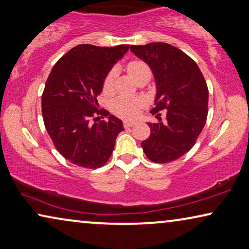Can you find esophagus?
Masks as SVG:
<instances>
[{"mask_svg":"<svg viewBox=\"0 0 249 249\" xmlns=\"http://www.w3.org/2000/svg\"><path fill=\"white\" fill-rule=\"evenodd\" d=\"M134 124H136V122H134V121H124V126L125 127H131V126H133Z\"/></svg>","mask_w":249,"mask_h":249,"instance_id":"esophagus-1","label":"esophagus"}]
</instances>
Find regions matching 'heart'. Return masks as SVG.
Listing matches in <instances>:
<instances>
[{
    "label": "heart",
    "mask_w": 249,
    "mask_h": 249,
    "mask_svg": "<svg viewBox=\"0 0 249 249\" xmlns=\"http://www.w3.org/2000/svg\"><path fill=\"white\" fill-rule=\"evenodd\" d=\"M127 72L136 82L142 79H150L151 78V70L149 65L143 61H132L127 64ZM115 78V71L111 70L107 73L106 78L104 80V90L109 91L113 87ZM143 105V101L140 98L135 97H127V96H120L111 101V110L115 114L121 117L131 118L138 115L139 109Z\"/></svg>",
    "instance_id": "heart-1"
}]
</instances>
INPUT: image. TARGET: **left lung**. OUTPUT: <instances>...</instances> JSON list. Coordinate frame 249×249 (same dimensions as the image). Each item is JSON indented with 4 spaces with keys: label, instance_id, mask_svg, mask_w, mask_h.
<instances>
[{
    "label": "left lung",
    "instance_id": "8db88e82",
    "mask_svg": "<svg viewBox=\"0 0 249 249\" xmlns=\"http://www.w3.org/2000/svg\"><path fill=\"white\" fill-rule=\"evenodd\" d=\"M131 51L149 65L155 76L152 113L163 109L167 113L164 122L148 123L151 134L141 143L143 152L153 162H171L193 148L204 127L208 86L193 59L169 44L132 45Z\"/></svg>",
    "mask_w": 249,
    "mask_h": 249
}]
</instances>
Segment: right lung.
Wrapping results in <instances>:
<instances>
[{
    "label": "right lung",
    "mask_w": 249,
    "mask_h": 249,
    "mask_svg": "<svg viewBox=\"0 0 249 249\" xmlns=\"http://www.w3.org/2000/svg\"><path fill=\"white\" fill-rule=\"evenodd\" d=\"M128 48L129 45H78L52 69L41 97L44 124L57 151L76 166L90 169L104 166L117 135L124 131L120 118L97 110V97L107 73ZM94 113H103L108 121L92 124L89 120Z\"/></svg>",
    "instance_id": "1"
}]
</instances>
